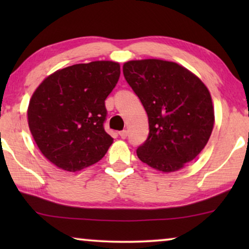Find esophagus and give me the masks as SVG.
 I'll use <instances>...</instances> for the list:
<instances>
[{"label": "esophagus", "instance_id": "1", "mask_svg": "<svg viewBox=\"0 0 249 249\" xmlns=\"http://www.w3.org/2000/svg\"><path fill=\"white\" fill-rule=\"evenodd\" d=\"M127 135H128L127 130H122V131L119 132V136H120V137H121L122 139H124L125 137H127Z\"/></svg>", "mask_w": 249, "mask_h": 249}]
</instances>
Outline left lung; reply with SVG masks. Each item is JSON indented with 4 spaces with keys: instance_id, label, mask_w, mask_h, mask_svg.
<instances>
[{
    "instance_id": "left-lung-1",
    "label": "left lung",
    "mask_w": 249,
    "mask_h": 249,
    "mask_svg": "<svg viewBox=\"0 0 249 249\" xmlns=\"http://www.w3.org/2000/svg\"><path fill=\"white\" fill-rule=\"evenodd\" d=\"M122 69L148 117L149 134L137 149L138 159L164 173L182 169L212 134L210 90L195 73L171 61L131 60Z\"/></svg>"
}]
</instances>
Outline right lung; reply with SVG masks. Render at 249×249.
<instances>
[{"label": "right lung", "mask_w": 249, "mask_h": 249, "mask_svg": "<svg viewBox=\"0 0 249 249\" xmlns=\"http://www.w3.org/2000/svg\"><path fill=\"white\" fill-rule=\"evenodd\" d=\"M120 77V64L93 61L56 70L34 91L27 118L37 147L64 171L76 172L107 154L105 100Z\"/></svg>", "instance_id": "obj_1"}]
</instances>
